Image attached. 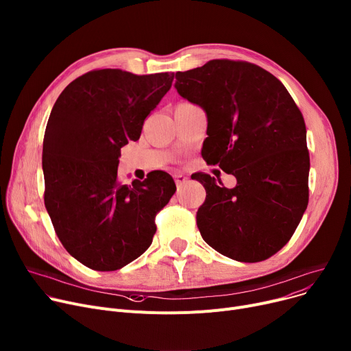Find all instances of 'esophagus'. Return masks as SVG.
<instances>
[{
	"instance_id": "esophagus-1",
	"label": "esophagus",
	"mask_w": 351,
	"mask_h": 351,
	"mask_svg": "<svg viewBox=\"0 0 351 351\" xmlns=\"http://www.w3.org/2000/svg\"><path fill=\"white\" fill-rule=\"evenodd\" d=\"M174 180H176V184H177V185H182V184H185V182L189 181V177L185 176V174L177 173V174L174 176Z\"/></svg>"
}]
</instances>
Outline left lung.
<instances>
[{"instance_id":"8db88e82","label":"left lung","mask_w":351,"mask_h":351,"mask_svg":"<svg viewBox=\"0 0 351 351\" xmlns=\"http://www.w3.org/2000/svg\"><path fill=\"white\" fill-rule=\"evenodd\" d=\"M174 86L207 114L202 158L237 178L226 189L208 174L195 176L207 191L197 211L202 239L238 262L267 259L307 208L311 158L299 108L279 79L241 60L177 72Z\"/></svg>"}]
</instances>
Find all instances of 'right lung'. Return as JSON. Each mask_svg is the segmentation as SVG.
I'll return each instance as SVG.
<instances>
[{
	"instance_id": "add662e5",
	"label": "right lung",
	"mask_w": 351,
	"mask_h": 351,
	"mask_svg": "<svg viewBox=\"0 0 351 351\" xmlns=\"http://www.w3.org/2000/svg\"><path fill=\"white\" fill-rule=\"evenodd\" d=\"M174 73L92 71L64 89L43 149L45 207L65 250L95 271H117L152 245L156 214L176 193L166 171L117 181L120 149L138 140L144 119Z\"/></svg>"
}]
</instances>
